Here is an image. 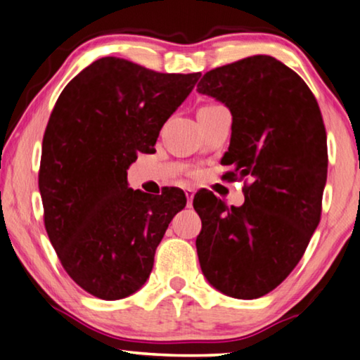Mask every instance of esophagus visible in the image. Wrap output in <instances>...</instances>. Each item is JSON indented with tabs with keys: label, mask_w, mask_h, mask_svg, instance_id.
<instances>
[{
	"label": "esophagus",
	"mask_w": 360,
	"mask_h": 360,
	"mask_svg": "<svg viewBox=\"0 0 360 360\" xmlns=\"http://www.w3.org/2000/svg\"><path fill=\"white\" fill-rule=\"evenodd\" d=\"M194 193H196V190L194 188H186L185 190V194H186V199H188V205L193 204V198H194Z\"/></svg>",
	"instance_id": "1"
}]
</instances>
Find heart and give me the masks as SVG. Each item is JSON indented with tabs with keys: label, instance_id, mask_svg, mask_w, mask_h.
Segmentation results:
<instances>
[{
	"label": "heart",
	"instance_id": "b5f03b06",
	"mask_svg": "<svg viewBox=\"0 0 360 360\" xmlns=\"http://www.w3.org/2000/svg\"><path fill=\"white\" fill-rule=\"evenodd\" d=\"M209 107H217V105H209Z\"/></svg>",
	"mask_w": 360,
	"mask_h": 360
}]
</instances>
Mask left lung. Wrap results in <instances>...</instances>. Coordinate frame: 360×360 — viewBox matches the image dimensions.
<instances>
[{
	"label": "left lung",
	"mask_w": 360,
	"mask_h": 360,
	"mask_svg": "<svg viewBox=\"0 0 360 360\" xmlns=\"http://www.w3.org/2000/svg\"><path fill=\"white\" fill-rule=\"evenodd\" d=\"M198 92L233 115L221 158L231 170L223 179H250L240 207H228L212 191L194 196L202 221L199 264L225 295L260 298L292 273L321 221L328 164L321 108L306 82L269 56L210 70Z\"/></svg>",
	"instance_id": "8db88e82"
}]
</instances>
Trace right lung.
<instances>
[{
  "instance_id": "obj_1",
  "label": "right lung",
  "mask_w": 360,
  "mask_h": 360,
  "mask_svg": "<svg viewBox=\"0 0 360 360\" xmlns=\"http://www.w3.org/2000/svg\"><path fill=\"white\" fill-rule=\"evenodd\" d=\"M201 73H158L117 57L92 62L65 86L47 122L38 185L44 226L58 260L82 290L121 300L145 284L180 188L153 198L127 186L139 153Z\"/></svg>"
}]
</instances>
